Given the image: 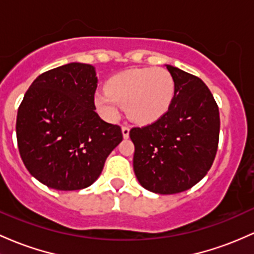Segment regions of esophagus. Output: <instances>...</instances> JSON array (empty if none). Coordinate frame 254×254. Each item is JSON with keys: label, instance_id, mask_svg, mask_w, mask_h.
Returning a JSON list of instances; mask_svg holds the SVG:
<instances>
[{"label": "esophagus", "instance_id": "obj_1", "mask_svg": "<svg viewBox=\"0 0 254 254\" xmlns=\"http://www.w3.org/2000/svg\"><path fill=\"white\" fill-rule=\"evenodd\" d=\"M122 132H123V137H124V138H129L130 127H127V125H124V127H122Z\"/></svg>", "mask_w": 254, "mask_h": 254}]
</instances>
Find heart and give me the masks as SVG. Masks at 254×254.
I'll list each match as a JSON object with an SVG mask.
<instances>
[{
  "instance_id": "1",
  "label": "heart",
  "mask_w": 254,
  "mask_h": 254,
  "mask_svg": "<svg viewBox=\"0 0 254 254\" xmlns=\"http://www.w3.org/2000/svg\"><path fill=\"white\" fill-rule=\"evenodd\" d=\"M175 96V80L164 68H133L108 80L106 90L96 93V107L110 121L118 118L122 106L137 124H149L169 111Z\"/></svg>"
}]
</instances>
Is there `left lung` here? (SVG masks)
<instances>
[{
  "label": "left lung",
  "instance_id": "obj_1",
  "mask_svg": "<svg viewBox=\"0 0 254 254\" xmlns=\"http://www.w3.org/2000/svg\"><path fill=\"white\" fill-rule=\"evenodd\" d=\"M175 80L169 111L153 124L130 130L133 171L140 185L157 194L188 190L212 166L219 140V111L200 78L165 65Z\"/></svg>",
  "mask_w": 254,
  "mask_h": 254
}]
</instances>
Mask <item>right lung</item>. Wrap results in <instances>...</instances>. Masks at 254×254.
Returning <instances> with one entry per match:
<instances>
[{"mask_svg": "<svg viewBox=\"0 0 254 254\" xmlns=\"http://www.w3.org/2000/svg\"><path fill=\"white\" fill-rule=\"evenodd\" d=\"M96 83L93 65L66 64L36 78L19 106V153L30 174L49 188L91 186L123 140L121 127L95 112Z\"/></svg>", "mask_w": 254, "mask_h": 254, "instance_id": "1", "label": "right lung"}]
</instances>
